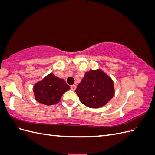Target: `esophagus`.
<instances>
[{
	"label": "esophagus",
	"instance_id": "1",
	"mask_svg": "<svg viewBox=\"0 0 155 155\" xmlns=\"http://www.w3.org/2000/svg\"><path fill=\"white\" fill-rule=\"evenodd\" d=\"M70 88H71L72 90L75 91V90H76V85H72L71 87H70Z\"/></svg>",
	"mask_w": 155,
	"mask_h": 155
}]
</instances>
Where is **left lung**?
I'll list each match as a JSON object with an SVG mask.
<instances>
[{
  "label": "left lung",
  "mask_w": 155,
  "mask_h": 155,
  "mask_svg": "<svg viewBox=\"0 0 155 155\" xmlns=\"http://www.w3.org/2000/svg\"><path fill=\"white\" fill-rule=\"evenodd\" d=\"M75 92L83 105L100 108L106 105L114 96V83L101 70H90L79 83Z\"/></svg>",
  "instance_id": "obj_1"
}]
</instances>
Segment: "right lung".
I'll use <instances>...</instances> for the list:
<instances>
[{
    "instance_id": "obj_1",
    "label": "right lung",
    "mask_w": 155,
    "mask_h": 155,
    "mask_svg": "<svg viewBox=\"0 0 155 155\" xmlns=\"http://www.w3.org/2000/svg\"><path fill=\"white\" fill-rule=\"evenodd\" d=\"M70 89L64 79L51 73L34 87L36 100L46 105H55L60 101L63 94Z\"/></svg>"
}]
</instances>
